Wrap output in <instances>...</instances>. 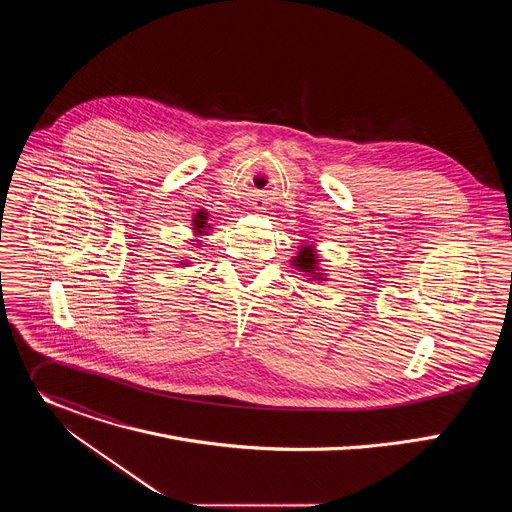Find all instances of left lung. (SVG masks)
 <instances>
[{
	"label": "left lung",
	"mask_w": 512,
	"mask_h": 512,
	"mask_svg": "<svg viewBox=\"0 0 512 512\" xmlns=\"http://www.w3.org/2000/svg\"><path fill=\"white\" fill-rule=\"evenodd\" d=\"M294 261H296L294 265H296L300 271L310 273L312 279H322V273H320V269H318V259H316V253H314L312 247H304V249L298 253V257H296Z\"/></svg>",
	"instance_id": "1"
}]
</instances>
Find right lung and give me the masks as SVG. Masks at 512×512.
Wrapping results in <instances>:
<instances>
[{
	"instance_id": "right-lung-1",
	"label": "right lung",
	"mask_w": 512,
	"mask_h": 512,
	"mask_svg": "<svg viewBox=\"0 0 512 512\" xmlns=\"http://www.w3.org/2000/svg\"><path fill=\"white\" fill-rule=\"evenodd\" d=\"M208 229H210V225H208V212H198L194 216V233L196 235H204Z\"/></svg>"
}]
</instances>
